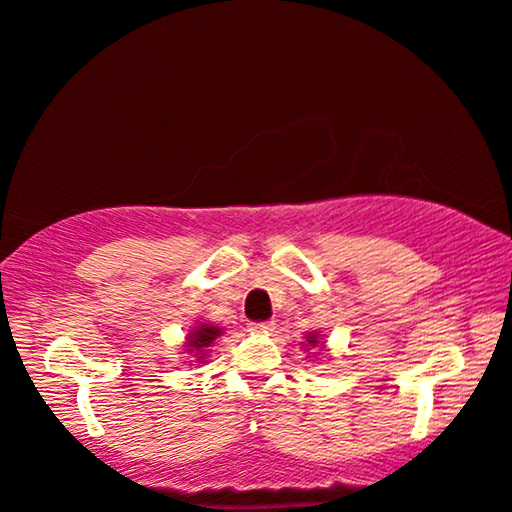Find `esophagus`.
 <instances>
[{"mask_svg": "<svg viewBox=\"0 0 512 512\" xmlns=\"http://www.w3.org/2000/svg\"><path fill=\"white\" fill-rule=\"evenodd\" d=\"M274 320H264V323H250V332H257V335H267V332L274 330Z\"/></svg>", "mask_w": 512, "mask_h": 512, "instance_id": "esophagus-1", "label": "esophagus"}]
</instances>
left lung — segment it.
I'll list each match as a JSON object with an SVG mask.
<instances>
[{"mask_svg":"<svg viewBox=\"0 0 512 512\" xmlns=\"http://www.w3.org/2000/svg\"><path fill=\"white\" fill-rule=\"evenodd\" d=\"M318 339H320V335H316V332H309V335H306V344L304 346H316Z\"/></svg>","mask_w":512,"mask_h":512,"instance_id":"left-lung-1","label":"left lung"}]
</instances>
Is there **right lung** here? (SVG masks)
<instances>
[{
    "label": "right lung",
    "mask_w": 512,
    "mask_h": 512,
    "mask_svg": "<svg viewBox=\"0 0 512 512\" xmlns=\"http://www.w3.org/2000/svg\"><path fill=\"white\" fill-rule=\"evenodd\" d=\"M220 335H222V327H215L208 323L196 325L187 337V353H192V356L199 358V363H201L203 356H206V351L213 346V342Z\"/></svg>",
    "instance_id": "obj_1"
}]
</instances>
